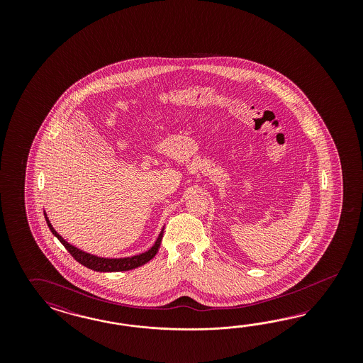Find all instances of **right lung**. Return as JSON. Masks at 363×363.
I'll list each match as a JSON object with an SVG mask.
<instances>
[{"instance_id": "right-lung-1", "label": "right lung", "mask_w": 363, "mask_h": 363, "mask_svg": "<svg viewBox=\"0 0 363 363\" xmlns=\"http://www.w3.org/2000/svg\"><path fill=\"white\" fill-rule=\"evenodd\" d=\"M45 220L46 223L49 226L50 231L53 233V235L58 238V241L61 242L66 247V250L69 253L73 255V258L84 266H86L88 269H91L94 272H99V273H111V272H126V270H132L135 267H140L143 264L149 262L154 255L158 252L160 249V245L162 241V237H164V228L160 231L157 240L153 243V246L150 249H147L146 252L143 253L135 254L132 257H122V258H106V257H99V255H94V254L86 253L81 249L76 247L74 245L69 243L65 241L57 231H55L53 225L50 223V220L46 216V211H44Z\"/></svg>"}]
</instances>
